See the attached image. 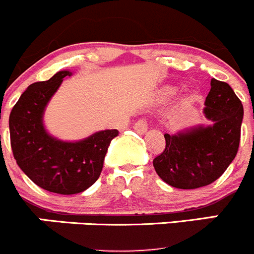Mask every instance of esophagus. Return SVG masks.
<instances>
[{"label": "esophagus", "mask_w": 254, "mask_h": 254, "mask_svg": "<svg viewBox=\"0 0 254 254\" xmlns=\"http://www.w3.org/2000/svg\"><path fill=\"white\" fill-rule=\"evenodd\" d=\"M133 128H134L135 132L145 133V132H147V129H148L147 121H145V120H143V119L138 120V121L134 124V126H133Z\"/></svg>", "instance_id": "obj_1"}]
</instances>
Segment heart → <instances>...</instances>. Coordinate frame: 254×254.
Here are the masks:
<instances>
[{
    "instance_id": "1",
    "label": "heart",
    "mask_w": 254,
    "mask_h": 254,
    "mask_svg": "<svg viewBox=\"0 0 254 254\" xmlns=\"http://www.w3.org/2000/svg\"><path fill=\"white\" fill-rule=\"evenodd\" d=\"M175 94H177V89H174V87H167V89L163 90L162 97L164 100H169L172 99Z\"/></svg>"
}]
</instances>
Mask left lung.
I'll return each mask as SVG.
<instances>
[{
    "instance_id": "8db88e82",
    "label": "left lung",
    "mask_w": 254,
    "mask_h": 254,
    "mask_svg": "<svg viewBox=\"0 0 254 254\" xmlns=\"http://www.w3.org/2000/svg\"><path fill=\"white\" fill-rule=\"evenodd\" d=\"M204 115L210 126L165 133V149L153 165L162 180L178 189H197L221 177L237 154L243 120L241 100L227 82L211 79Z\"/></svg>"
}]
</instances>
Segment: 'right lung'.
<instances>
[{"label":"right lung","mask_w":254,"mask_h":254,"mask_svg":"<svg viewBox=\"0 0 254 254\" xmlns=\"http://www.w3.org/2000/svg\"><path fill=\"white\" fill-rule=\"evenodd\" d=\"M71 71H58L47 81L29 85L9 115L13 157L24 174L42 189L62 195L79 194L102 172L117 129H105L77 142H64L45 130L43 115L53 95Z\"/></svg>","instance_id":"obj_1"}]
</instances>
